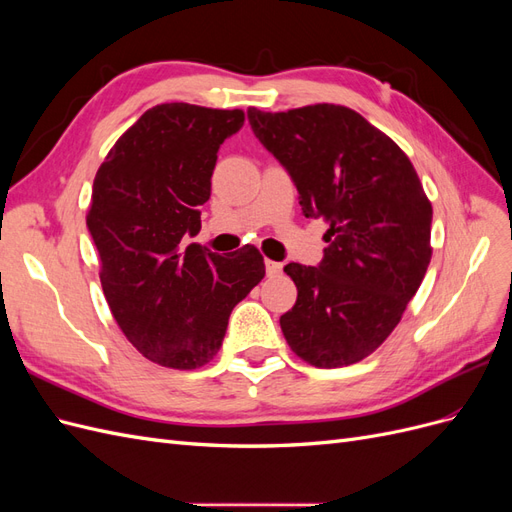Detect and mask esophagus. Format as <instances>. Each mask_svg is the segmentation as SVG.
I'll return each mask as SVG.
<instances>
[{
  "label": "esophagus",
  "mask_w": 512,
  "mask_h": 512,
  "mask_svg": "<svg viewBox=\"0 0 512 512\" xmlns=\"http://www.w3.org/2000/svg\"><path fill=\"white\" fill-rule=\"evenodd\" d=\"M265 267H267V275L269 277H280L282 275V262H273V260H267L265 262Z\"/></svg>",
  "instance_id": "esophagus-1"
}]
</instances>
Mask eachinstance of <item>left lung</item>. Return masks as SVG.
<instances>
[{
	"instance_id": "obj_1",
	"label": "left lung",
	"mask_w": 512,
	"mask_h": 512,
	"mask_svg": "<svg viewBox=\"0 0 512 512\" xmlns=\"http://www.w3.org/2000/svg\"><path fill=\"white\" fill-rule=\"evenodd\" d=\"M247 119L299 192L305 218L329 224L318 267L290 262L297 303L280 318L294 354L316 367L365 359L397 327L431 260V203L389 136L346 106Z\"/></svg>"
}]
</instances>
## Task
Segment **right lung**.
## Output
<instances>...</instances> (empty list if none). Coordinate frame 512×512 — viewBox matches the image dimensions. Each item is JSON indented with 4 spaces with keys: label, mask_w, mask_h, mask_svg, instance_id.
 Listing matches in <instances>:
<instances>
[{
    "label": "right lung",
    "mask_w": 512,
    "mask_h": 512,
    "mask_svg": "<svg viewBox=\"0 0 512 512\" xmlns=\"http://www.w3.org/2000/svg\"><path fill=\"white\" fill-rule=\"evenodd\" d=\"M243 111L194 104L153 106L123 134L94 179L87 228L108 307L149 361L196 369L218 354L230 312L265 277L245 245L211 254L185 237L200 230L220 145L243 126Z\"/></svg>",
    "instance_id": "1"
}]
</instances>
